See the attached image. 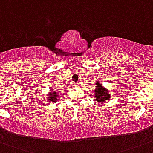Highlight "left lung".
I'll use <instances>...</instances> for the list:
<instances>
[{
	"instance_id": "1",
	"label": "left lung",
	"mask_w": 153,
	"mask_h": 153,
	"mask_svg": "<svg viewBox=\"0 0 153 153\" xmlns=\"http://www.w3.org/2000/svg\"><path fill=\"white\" fill-rule=\"evenodd\" d=\"M94 98L98 102H103L107 101L110 98V94L108 91L102 86L101 82H98L96 83V88L94 91Z\"/></svg>"
}]
</instances>
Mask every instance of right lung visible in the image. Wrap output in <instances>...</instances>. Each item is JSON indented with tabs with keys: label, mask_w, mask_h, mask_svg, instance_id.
Listing matches in <instances>:
<instances>
[{
	"label": "right lung",
	"mask_w": 153,
	"mask_h": 153,
	"mask_svg": "<svg viewBox=\"0 0 153 153\" xmlns=\"http://www.w3.org/2000/svg\"><path fill=\"white\" fill-rule=\"evenodd\" d=\"M48 98L49 102H57V98L59 97V94L57 92H55V91H50L49 92V94Z\"/></svg>",
	"instance_id": "obj_1"
}]
</instances>
